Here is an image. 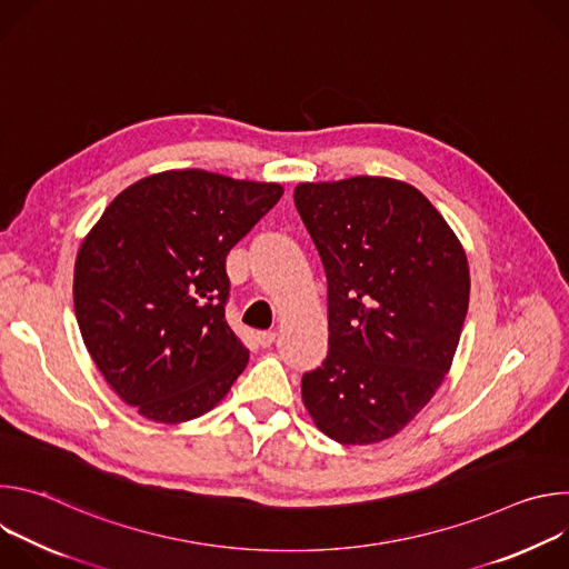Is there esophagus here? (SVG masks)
Segmentation results:
<instances>
[{
  "instance_id": "1",
  "label": "esophagus",
  "mask_w": 569,
  "mask_h": 569,
  "mask_svg": "<svg viewBox=\"0 0 569 569\" xmlns=\"http://www.w3.org/2000/svg\"><path fill=\"white\" fill-rule=\"evenodd\" d=\"M274 338H277L274 331H259V333H257V342H259L263 349H268V347L274 342Z\"/></svg>"
}]
</instances>
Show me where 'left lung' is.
<instances>
[{"label": "left lung", "instance_id": "obj_1", "mask_svg": "<svg viewBox=\"0 0 569 569\" xmlns=\"http://www.w3.org/2000/svg\"><path fill=\"white\" fill-rule=\"evenodd\" d=\"M295 207L329 283V353L303 373V405L327 437L378 443L426 408L452 365L466 252L430 200L398 180L303 182Z\"/></svg>", "mask_w": 569, "mask_h": 569}]
</instances>
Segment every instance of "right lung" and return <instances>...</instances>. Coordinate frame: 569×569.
<instances>
[{"label":"right lung","mask_w":569,"mask_h":569,"mask_svg":"<svg viewBox=\"0 0 569 569\" xmlns=\"http://www.w3.org/2000/svg\"><path fill=\"white\" fill-rule=\"evenodd\" d=\"M281 184L198 169L143 178L86 236L73 268L80 336L117 396L157 423L218 405L250 351L224 319V261Z\"/></svg>","instance_id":"1"}]
</instances>
